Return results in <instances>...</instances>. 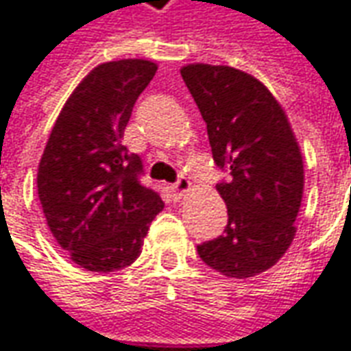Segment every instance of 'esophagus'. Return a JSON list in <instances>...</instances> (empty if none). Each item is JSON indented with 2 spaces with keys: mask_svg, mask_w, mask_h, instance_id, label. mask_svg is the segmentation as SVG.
<instances>
[{
  "mask_svg": "<svg viewBox=\"0 0 351 351\" xmlns=\"http://www.w3.org/2000/svg\"><path fill=\"white\" fill-rule=\"evenodd\" d=\"M191 189H193V185H191V181L187 180V178H181V180L173 185V193H176L178 197H185Z\"/></svg>",
  "mask_w": 351,
  "mask_h": 351,
  "instance_id": "esophagus-1",
  "label": "esophagus"
}]
</instances>
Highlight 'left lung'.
Returning a JSON list of instances; mask_svg holds the SVG:
<instances>
[{
  "label": "left lung",
  "instance_id": "left-lung-1",
  "mask_svg": "<svg viewBox=\"0 0 351 351\" xmlns=\"http://www.w3.org/2000/svg\"><path fill=\"white\" fill-rule=\"evenodd\" d=\"M181 76L206 122L227 206L223 235L197 246L202 262L246 279L281 260L296 235L304 195L300 145L281 103L258 78L226 64L193 62Z\"/></svg>",
  "mask_w": 351,
  "mask_h": 351
}]
</instances>
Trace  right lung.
<instances>
[{
    "label": "right lung",
    "instance_id": "obj_1",
    "mask_svg": "<svg viewBox=\"0 0 351 351\" xmlns=\"http://www.w3.org/2000/svg\"><path fill=\"white\" fill-rule=\"evenodd\" d=\"M156 69L145 59L97 64L66 99L38 164L49 231L88 271L132 265L164 208L158 193L137 180L141 158L122 145L135 101Z\"/></svg>",
    "mask_w": 351,
    "mask_h": 351
}]
</instances>
